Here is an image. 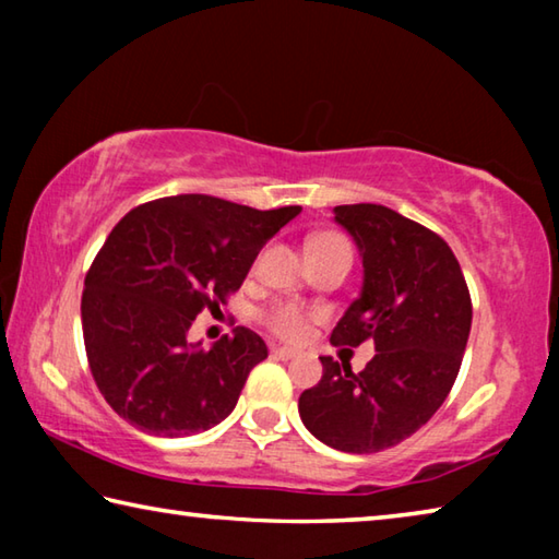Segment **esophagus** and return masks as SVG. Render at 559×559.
I'll list each match as a JSON object with an SVG mask.
<instances>
[{
  "label": "esophagus",
  "instance_id": "esophagus-1",
  "mask_svg": "<svg viewBox=\"0 0 559 559\" xmlns=\"http://www.w3.org/2000/svg\"><path fill=\"white\" fill-rule=\"evenodd\" d=\"M271 355L278 357V359H296V357H300L298 349H290V347H271Z\"/></svg>",
  "mask_w": 559,
  "mask_h": 559
}]
</instances>
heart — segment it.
Wrapping results in <instances>:
<instances>
[{
    "label": "heart",
    "mask_w": 559,
    "mask_h": 559,
    "mask_svg": "<svg viewBox=\"0 0 559 559\" xmlns=\"http://www.w3.org/2000/svg\"><path fill=\"white\" fill-rule=\"evenodd\" d=\"M320 239H340V236L320 234L313 241H320ZM316 318H318L316 313H310V310L298 306V302L278 300L273 302L271 308H266V313H263V323H266V328L273 335L290 340V343H300V340L308 337L310 323H313Z\"/></svg>",
    "instance_id": "b5f03b06"
}]
</instances>
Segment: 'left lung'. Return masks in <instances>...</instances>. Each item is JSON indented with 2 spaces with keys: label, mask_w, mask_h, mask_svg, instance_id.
<instances>
[{
  "label": "left lung",
  "mask_w": 559,
  "mask_h": 559,
  "mask_svg": "<svg viewBox=\"0 0 559 559\" xmlns=\"http://www.w3.org/2000/svg\"><path fill=\"white\" fill-rule=\"evenodd\" d=\"M362 257V290L330 343H374L362 372L320 357L323 377L300 394L306 429L345 453L384 451L421 429L447 400L471 333V296L449 243L382 204L335 206Z\"/></svg>",
  "instance_id": "left-lung-1"
}]
</instances>
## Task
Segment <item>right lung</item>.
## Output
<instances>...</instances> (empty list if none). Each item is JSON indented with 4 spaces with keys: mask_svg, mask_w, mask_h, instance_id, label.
I'll use <instances>...</instances> for the list:
<instances>
[{
    "mask_svg": "<svg viewBox=\"0 0 559 559\" xmlns=\"http://www.w3.org/2000/svg\"><path fill=\"white\" fill-rule=\"evenodd\" d=\"M300 206L253 210L210 194L140 204L112 226L86 273L83 343L112 412L153 437H192L234 412L269 347L236 328L210 349L187 340L202 310L241 288Z\"/></svg>",
    "mask_w": 559,
    "mask_h": 559,
    "instance_id": "right-lung-1",
    "label": "right lung"
}]
</instances>
